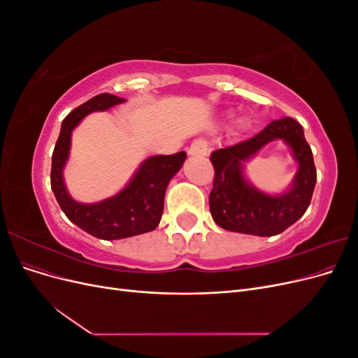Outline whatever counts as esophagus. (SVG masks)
I'll return each instance as SVG.
<instances>
[{"label": "esophagus", "instance_id": "1", "mask_svg": "<svg viewBox=\"0 0 358 358\" xmlns=\"http://www.w3.org/2000/svg\"><path fill=\"white\" fill-rule=\"evenodd\" d=\"M209 152V148H208V142L203 138L199 140H194L191 143V146L188 148V154L191 157H206Z\"/></svg>", "mask_w": 358, "mask_h": 358}]
</instances>
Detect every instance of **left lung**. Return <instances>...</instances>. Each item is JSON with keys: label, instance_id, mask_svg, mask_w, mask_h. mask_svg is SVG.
Returning a JSON list of instances; mask_svg holds the SVG:
<instances>
[{"label": "left lung", "instance_id": "1", "mask_svg": "<svg viewBox=\"0 0 358 358\" xmlns=\"http://www.w3.org/2000/svg\"><path fill=\"white\" fill-rule=\"evenodd\" d=\"M273 139H284L299 162L292 187L279 196L255 189L243 175V162ZM215 169L209 208L221 229L254 234L276 236L305 215L317 183V169L301 125L292 117L270 122L263 131L245 142L215 150Z\"/></svg>", "mask_w": 358, "mask_h": 358}]
</instances>
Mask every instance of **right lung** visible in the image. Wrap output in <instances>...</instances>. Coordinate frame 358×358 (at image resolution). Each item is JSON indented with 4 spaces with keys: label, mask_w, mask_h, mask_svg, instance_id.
I'll return each instance as SVG.
<instances>
[{
    "label": "right lung",
    "mask_w": 358,
    "mask_h": 358,
    "mask_svg": "<svg viewBox=\"0 0 358 358\" xmlns=\"http://www.w3.org/2000/svg\"><path fill=\"white\" fill-rule=\"evenodd\" d=\"M112 94L95 95L90 101L76 107L62 121L61 133L52 155L50 187L67 218L94 237L103 241L125 239L155 230L164 210V196L169 182L183 166L187 154L155 155L145 159L128 185L116 196L99 203L76 201L64 183L62 171L70 154L71 133L82 119L96 110H107L124 103Z\"/></svg>",
    "instance_id": "add662e5"
}]
</instances>
